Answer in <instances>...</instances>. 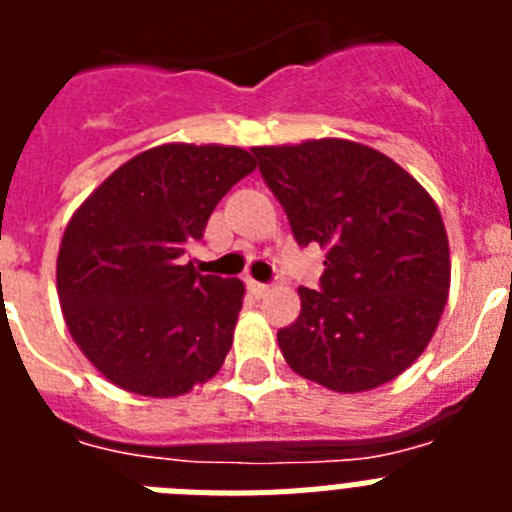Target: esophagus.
Returning <instances> with one entry per match:
<instances>
[{
	"label": "esophagus",
	"mask_w": 512,
	"mask_h": 512,
	"mask_svg": "<svg viewBox=\"0 0 512 512\" xmlns=\"http://www.w3.org/2000/svg\"><path fill=\"white\" fill-rule=\"evenodd\" d=\"M248 289H251V295H256V297H266L269 295V284H264V282H256V279H248Z\"/></svg>",
	"instance_id": "34e87169"
}]
</instances>
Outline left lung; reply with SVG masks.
Here are the masks:
<instances>
[{
  "mask_svg": "<svg viewBox=\"0 0 512 512\" xmlns=\"http://www.w3.org/2000/svg\"><path fill=\"white\" fill-rule=\"evenodd\" d=\"M295 241L325 248L318 287L277 333L300 377L336 392L390 382L423 354L449 297V238L423 187L384 153L338 138L251 148Z\"/></svg>",
  "mask_w": 512,
  "mask_h": 512,
  "instance_id": "obj_1",
  "label": "left lung"
}]
</instances>
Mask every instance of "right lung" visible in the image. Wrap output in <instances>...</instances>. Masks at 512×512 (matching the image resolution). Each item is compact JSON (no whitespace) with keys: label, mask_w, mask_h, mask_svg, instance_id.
I'll return each instance as SVG.
<instances>
[{"label":"right lung","mask_w":512,"mask_h":512,"mask_svg":"<svg viewBox=\"0 0 512 512\" xmlns=\"http://www.w3.org/2000/svg\"><path fill=\"white\" fill-rule=\"evenodd\" d=\"M253 169L243 148L169 143L130 158L71 217L58 300L74 341L112 384L176 397L223 366L243 282L179 259Z\"/></svg>","instance_id":"add662e5"}]
</instances>
